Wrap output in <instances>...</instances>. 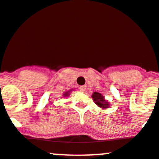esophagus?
Instances as JSON below:
<instances>
[{
  "label": "esophagus",
  "mask_w": 159,
  "mask_h": 159,
  "mask_svg": "<svg viewBox=\"0 0 159 159\" xmlns=\"http://www.w3.org/2000/svg\"><path fill=\"white\" fill-rule=\"evenodd\" d=\"M79 89L81 92H84L85 90H86V86L85 85H83V86H80L79 87Z\"/></svg>",
  "instance_id": "1"
}]
</instances>
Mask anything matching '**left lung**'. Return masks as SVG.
Here are the masks:
<instances>
[{"label":"left lung","mask_w":159,"mask_h":159,"mask_svg":"<svg viewBox=\"0 0 159 159\" xmlns=\"http://www.w3.org/2000/svg\"><path fill=\"white\" fill-rule=\"evenodd\" d=\"M91 97H92L95 103H96L99 107L102 108V109H106V108H108L110 107V103L104 99V97H103L101 93L93 92Z\"/></svg>","instance_id":"obj_1"}]
</instances>
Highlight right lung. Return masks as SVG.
Here are the masks:
<instances>
[{"label":"right lung","mask_w":159,"mask_h":159,"mask_svg":"<svg viewBox=\"0 0 159 159\" xmlns=\"http://www.w3.org/2000/svg\"><path fill=\"white\" fill-rule=\"evenodd\" d=\"M71 91H72V90H69V91H66V92H65L64 94H63V96H64L65 98H66V97H68V95H69V93H70V92H71Z\"/></svg>","instance_id":"right-lung-1"}]
</instances>
